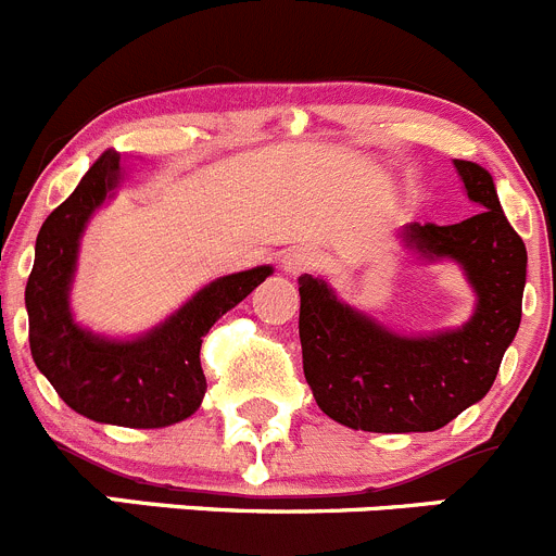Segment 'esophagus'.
<instances>
[{
  "mask_svg": "<svg viewBox=\"0 0 556 556\" xmlns=\"http://www.w3.org/2000/svg\"><path fill=\"white\" fill-rule=\"evenodd\" d=\"M319 264H321V256L319 251H314V248H294V251L287 253V258H283V269H287L289 275L311 273V269H316Z\"/></svg>",
  "mask_w": 556,
  "mask_h": 556,
  "instance_id": "1",
  "label": "esophagus"
}]
</instances>
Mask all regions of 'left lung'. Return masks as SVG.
Segmentation results:
<instances>
[{"label": "left lung", "instance_id": "8db88e82", "mask_svg": "<svg viewBox=\"0 0 556 556\" xmlns=\"http://www.w3.org/2000/svg\"><path fill=\"white\" fill-rule=\"evenodd\" d=\"M478 215L462 224H409L406 245L456 258L478 292L475 316L453 332L404 338L343 305L325 281L300 275V343L314 399L341 426L377 433L437 431L483 399L521 321L527 248L478 163L456 161Z\"/></svg>", "mask_w": 556, "mask_h": 556}]
</instances>
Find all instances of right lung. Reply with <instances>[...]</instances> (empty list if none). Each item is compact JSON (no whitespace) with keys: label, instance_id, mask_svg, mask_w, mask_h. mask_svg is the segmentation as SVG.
<instances>
[{"label":"right lung","instance_id":"right-lung-1","mask_svg":"<svg viewBox=\"0 0 556 556\" xmlns=\"http://www.w3.org/2000/svg\"><path fill=\"white\" fill-rule=\"evenodd\" d=\"M116 179L119 155L105 152L40 226L35 267L26 281L29 349L40 374L78 415L125 428L172 426L193 415L207 390L199 361L202 338L273 267L218 278L136 341H109L81 330L67 305L78 240Z\"/></svg>","mask_w":556,"mask_h":556}]
</instances>
